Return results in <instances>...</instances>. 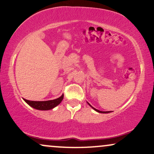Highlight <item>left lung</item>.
Here are the masks:
<instances>
[{
	"label": "left lung",
	"instance_id": "8db88e82",
	"mask_svg": "<svg viewBox=\"0 0 154 154\" xmlns=\"http://www.w3.org/2000/svg\"><path fill=\"white\" fill-rule=\"evenodd\" d=\"M88 104H89V103H88ZM89 106H91V108H93V109H94L95 111H97V112H100V113H109V112H102V111H100V110H98V109H95V108H94V107H93V106H91V105H90V104H89Z\"/></svg>",
	"mask_w": 154,
	"mask_h": 154
}]
</instances>
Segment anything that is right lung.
Listing matches in <instances>:
<instances>
[{
  "mask_svg": "<svg viewBox=\"0 0 154 154\" xmlns=\"http://www.w3.org/2000/svg\"><path fill=\"white\" fill-rule=\"evenodd\" d=\"M64 98V94L62 95L59 98L53 100L49 101H42V102H39V101H30L28 100H25V102L30 105V106L33 107L36 109L39 110H50L55 107L58 104H60Z\"/></svg>",
  "mask_w": 154,
  "mask_h": 154,
  "instance_id": "obj_1",
  "label": "right lung"
}]
</instances>
